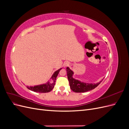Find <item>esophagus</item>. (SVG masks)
I'll use <instances>...</instances> for the list:
<instances>
[{
  "instance_id": "1",
  "label": "esophagus",
  "mask_w": 129,
  "mask_h": 129,
  "mask_svg": "<svg viewBox=\"0 0 129 129\" xmlns=\"http://www.w3.org/2000/svg\"><path fill=\"white\" fill-rule=\"evenodd\" d=\"M69 64H70V63H69V62H65L64 63V64H63L64 67H67V66H69Z\"/></svg>"
}]
</instances>
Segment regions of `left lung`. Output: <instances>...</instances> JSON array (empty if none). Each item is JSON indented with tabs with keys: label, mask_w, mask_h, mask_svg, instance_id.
<instances>
[{
	"label": "left lung",
	"mask_w": 129,
	"mask_h": 129,
	"mask_svg": "<svg viewBox=\"0 0 129 129\" xmlns=\"http://www.w3.org/2000/svg\"><path fill=\"white\" fill-rule=\"evenodd\" d=\"M67 73L70 87L73 91L75 92H84L91 90L98 86L102 81V80L96 84L81 82V81L74 79L73 77L74 73L69 67H67Z\"/></svg>",
	"instance_id": "1"
}]
</instances>
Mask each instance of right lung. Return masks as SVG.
Here are the masks:
<instances>
[{
    "label": "right lung",
    "instance_id": "1",
    "mask_svg": "<svg viewBox=\"0 0 129 129\" xmlns=\"http://www.w3.org/2000/svg\"><path fill=\"white\" fill-rule=\"evenodd\" d=\"M61 69L62 68H60L58 70H57V71L54 72V73L53 74L52 76L51 77V79L52 80V82H50L49 81H48L46 84L36 85V86H34V87H27V88L28 89L30 90L33 91L34 92H37L45 93V92H50L54 87L56 77Z\"/></svg>",
    "mask_w": 129,
    "mask_h": 129
}]
</instances>
